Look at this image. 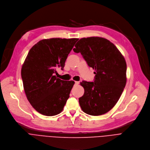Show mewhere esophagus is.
Segmentation results:
<instances>
[{"instance_id":"1","label":"esophagus","mask_w":150,"mask_h":150,"mask_svg":"<svg viewBox=\"0 0 150 150\" xmlns=\"http://www.w3.org/2000/svg\"><path fill=\"white\" fill-rule=\"evenodd\" d=\"M74 83H75V84H76V85H78V84L79 83V82H78V81H75V82H74Z\"/></svg>"}]
</instances>
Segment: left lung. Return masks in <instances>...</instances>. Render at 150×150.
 Masks as SVG:
<instances>
[{
    "mask_svg": "<svg viewBox=\"0 0 150 150\" xmlns=\"http://www.w3.org/2000/svg\"><path fill=\"white\" fill-rule=\"evenodd\" d=\"M73 51L81 53L95 69L93 82L82 81L84 94L79 98L82 110L98 116L110 110L118 102L126 83V63L117 47L101 37L80 39Z\"/></svg>",
    "mask_w": 150,
    "mask_h": 150,
    "instance_id": "left-lung-1",
    "label": "left lung"
}]
</instances>
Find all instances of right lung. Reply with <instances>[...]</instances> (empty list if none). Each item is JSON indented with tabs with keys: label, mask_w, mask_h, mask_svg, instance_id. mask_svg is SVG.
I'll return each mask as SVG.
<instances>
[{
	"label": "right lung",
	"mask_w": 150,
	"mask_h": 150,
	"mask_svg": "<svg viewBox=\"0 0 150 150\" xmlns=\"http://www.w3.org/2000/svg\"><path fill=\"white\" fill-rule=\"evenodd\" d=\"M77 38L42 40L28 52L21 69L28 101L42 115L54 116L63 109L74 82L57 78L56 69H63Z\"/></svg>",
	"instance_id": "obj_1"
}]
</instances>
